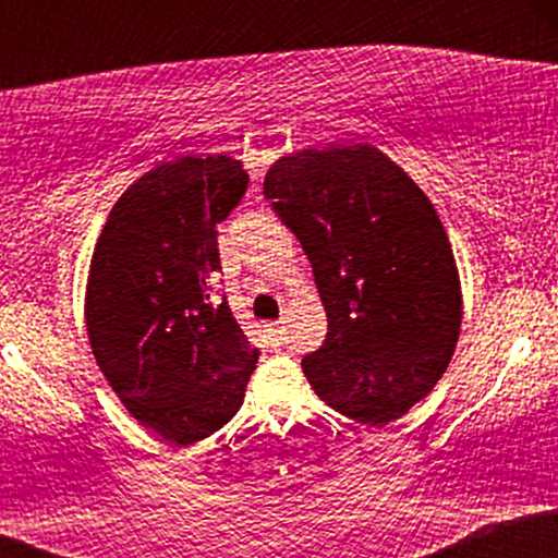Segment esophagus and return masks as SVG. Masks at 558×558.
Here are the masks:
<instances>
[{
  "mask_svg": "<svg viewBox=\"0 0 558 558\" xmlns=\"http://www.w3.org/2000/svg\"><path fill=\"white\" fill-rule=\"evenodd\" d=\"M272 336L278 338V341H283V323H275L272 325Z\"/></svg>",
  "mask_w": 558,
  "mask_h": 558,
  "instance_id": "34e87169",
  "label": "esophagus"
}]
</instances>
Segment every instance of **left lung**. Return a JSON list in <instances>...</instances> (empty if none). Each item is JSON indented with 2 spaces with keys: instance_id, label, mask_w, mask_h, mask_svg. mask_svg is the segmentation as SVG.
Masks as SVG:
<instances>
[{
  "instance_id": "left-lung-1",
  "label": "left lung",
  "mask_w": 558,
  "mask_h": 558,
  "mask_svg": "<svg viewBox=\"0 0 558 558\" xmlns=\"http://www.w3.org/2000/svg\"><path fill=\"white\" fill-rule=\"evenodd\" d=\"M265 196L312 262L328 336L301 360L315 393L369 427L435 388L462 328V288L430 198L375 146L280 157Z\"/></svg>"
}]
</instances>
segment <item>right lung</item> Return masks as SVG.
<instances>
[{
	"label": "right lung",
	"mask_w": 558,
	"mask_h": 558,
	"mask_svg": "<svg viewBox=\"0 0 558 558\" xmlns=\"http://www.w3.org/2000/svg\"><path fill=\"white\" fill-rule=\"evenodd\" d=\"M246 185L243 165L226 155L162 162L114 202L96 241L86 288L96 364L131 417L168 444L220 430L257 367L259 349L228 301L209 299L217 222Z\"/></svg>",
	"instance_id": "1"
}]
</instances>
